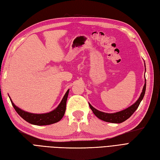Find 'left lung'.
<instances>
[{
  "label": "left lung",
  "mask_w": 160,
  "mask_h": 160,
  "mask_svg": "<svg viewBox=\"0 0 160 160\" xmlns=\"http://www.w3.org/2000/svg\"><path fill=\"white\" fill-rule=\"evenodd\" d=\"M145 83L143 86V91H142V92L140 95V97L136 101L135 103H133L132 106L127 108L124 109L122 111L115 112V113H106V112H103L98 110L89 103L91 110L93 111V114L96 115L98 118H100L105 122H112V123H121L125 121V120H127L128 118H130L132 116V114L135 112V110L138 108V107H139L141 102L142 101V100H143V98L145 96V89H146V79L145 80Z\"/></svg>",
  "instance_id": "left-lung-1"
}]
</instances>
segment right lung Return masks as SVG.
<instances>
[{"label": "right lung", "instance_id": "right-lung-1", "mask_svg": "<svg viewBox=\"0 0 160 160\" xmlns=\"http://www.w3.org/2000/svg\"><path fill=\"white\" fill-rule=\"evenodd\" d=\"M68 92H69V89L67 90V92L64 96L62 101L60 102L57 108L48 112V113L44 114H33L25 112L16 106L14 104V103L12 102L10 97L9 98L12 105L13 106L15 111L17 112V114L23 119H24L25 121L34 125L43 126V125H48L56 123L62 119L64 113H65L66 103Z\"/></svg>", "mask_w": 160, "mask_h": 160}]
</instances>
